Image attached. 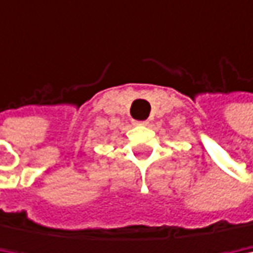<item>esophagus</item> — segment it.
Listing matches in <instances>:
<instances>
[{
  "label": "esophagus",
  "instance_id": "1",
  "mask_svg": "<svg viewBox=\"0 0 253 253\" xmlns=\"http://www.w3.org/2000/svg\"><path fill=\"white\" fill-rule=\"evenodd\" d=\"M134 125H141V126H144V125H147V122H146V121H135Z\"/></svg>",
  "mask_w": 253,
  "mask_h": 253
}]
</instances>
